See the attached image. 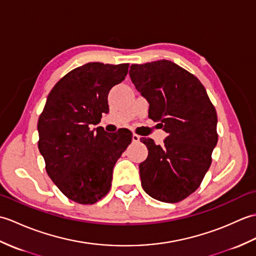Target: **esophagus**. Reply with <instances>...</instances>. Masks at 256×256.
<instances>
[{
	"instance_id": "esophagus-1",
	"label": "esophagus",
	"mask_w": 256,
	"mask_h": 256,
	"mask_svg": "<svg viewBox=\"0 0 256 256\" xmlns=\"http://www.w3.org/2000/svg\"><path fill=\"white\" fill-rule=\"evenodd\" d=\"M132 140H133L134 143H138V142H140V135L133 133V135H132Z\"/></svg>"
}]
</instances>
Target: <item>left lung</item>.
I'll return each instance as SVG.
<instances>
[{"label":"left lung","mask_w":256,"mask_h":256,"mask_svg":"<svg viewBox=\"0 0 256 256\" xmlns=\"http://www.w3.org/2000/svg\"><path fill=\"white\" fill-rule=\"evenodd\" d=\"M130 77L150 103L148 118L168 134L164 145L142 138L148 156L140 164L145 192L175 204L194 192L218 142L216 112L194 74L170 60L132 64Z\"/></svg>","instance_id":"1"}]
</instances>
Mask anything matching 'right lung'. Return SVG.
I'll list each match as a JSON object with an SVG mask.
<instances>
[{
	"label": "right lung",
	"mask_w": 256,
	"mask_h": 256,
	"mask_svg": "<svg viewBox=\"0 0 256 256\" xmlns=\"http://www.w3.org/2000/svg\"><path fill=\"white\" fill-rule=\"evenodd\" d=\"M128 70V64L74 68L52 89L38 118V150L48 176L77 204H94L110 192L113 167L132 142L128 130L111 135L90 128L108 112V91Z\"/></svg>",
	"instance_id": "1"
}]
</instances>
